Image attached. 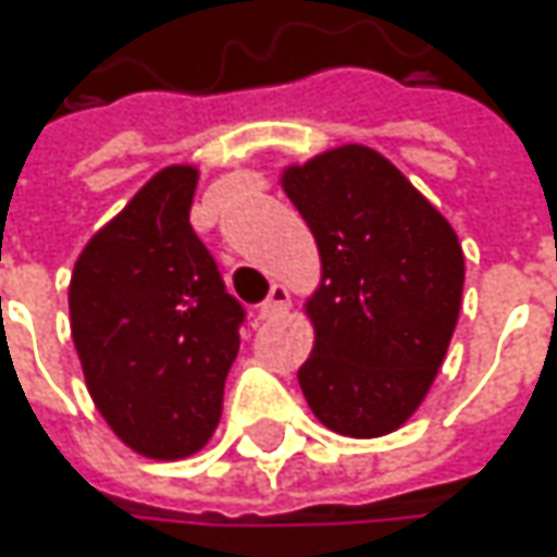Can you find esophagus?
I'll list each match as a JSON object with an SVG mask.
<instances>
[{
    "label": "esophagus",
    "mask_w": 557,
    "mask_h": 557,
    "mask_svg": "<svg viewBox=\"0 0 557 557\" xmlns=\"http://www.w3.org/2000/svg\"><path fill=\"white\" fill-rule=\"evenodd\" d=\"M289 311V289L286 286H271V296H268V302L258 308V318L261 321H274L280 314H286Z\"/></svg>",
    "instance_id": "1"
}]
</instances>
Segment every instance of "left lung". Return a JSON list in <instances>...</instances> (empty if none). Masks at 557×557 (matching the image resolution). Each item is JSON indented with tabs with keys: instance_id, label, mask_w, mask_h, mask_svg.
<instances>
[{
	"instance_id": "1",
	"label": "left lung",
	"mask_w": 557,
	"mask_h": 557,
	"mask_svg": "<svg viewBox=\"0 0 557 557\" xmlns=\"http://www.w3.org/2000/svg\"><path fill=\"white\" fill-rule=\"evenodd\" d=\"M314 233L321 286L308 299L314 349L299 386L333 433L399 430L430 393L458 324L465 252L446 218L368 146L283 171Z\"/></svg>"
}]
</instances>
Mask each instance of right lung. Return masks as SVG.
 I'll return each instance as SVG.
<instances>
[{
	"label": "right lung",
	"mask_w": 557,
	"mask_h": 557,
	"mask_svg": "<svg viewBox=\"0 0 557 557\" xmlns=\"http://www.w3.org/2000/svg\"><path fill=\"white\" fill-rule=\"evenodd\" d=\"M199 171L171 164L96 233L67 305L86 389L121 443L158 461L206 446L246 308L189 224Z\"/></svg>",
	"instance_id": "1"
}]
</instances>
